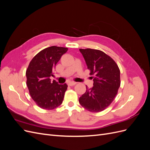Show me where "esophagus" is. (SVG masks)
Masks as SVG:
<instances>
[{"label":"esophagus","instance_id":"esophagus-1","mask_svg":"<svg viewBox=\"0 0 150 150\" xmlns=\"http://www.w3.org/2000/svg\"><path fill=\"white\" fill-rule=\"evenodd\" d=\"M76 84V83H75V82H69V83H68V86H73Z\"/></svg>","mask_w":150,"mask_h":150}]
</instances>
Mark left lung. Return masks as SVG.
I'll list each match as a JSON object with an SVG mask.
<instances>
[{
    "label": "left lung",
    "instance_id": "left-lung-1",
    "mask_svg": "<svg viewBox=\"0 0 150 150\" xmlns=\"http://www.w3.org/2000/svg\"><path fill=\"white\" fill-rule=\"evenodd\" d=\"M89 74L93 76V87L88 89L79 99L80 104L92 112L105 110L114 100L121 84L120 70L116 62L100 50L79 49Z\"/></svg>",
    "mask_w": 150,
    "mask_h": 150
}]
</instances>
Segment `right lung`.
<instances>
[{"label":"right lung","instance_id":"1","mask_svg":"<svg viewBox=\"0 0 150 150\" xmlns=\"http://www.w3.org/2000/svg\"><path fill=\"white\" fill-rule=\"evenodd\" d=\"M67 47L51 46L44 49L33 58L26 70V84L31 98L40 108L51 110L63 101L67 85L51 81L52 71L57 62L67 51Z\"/></svg>","mask_w":150,"mask_h":150}]
</instances>
